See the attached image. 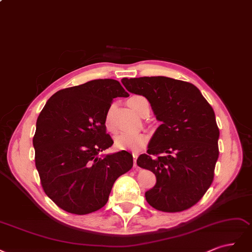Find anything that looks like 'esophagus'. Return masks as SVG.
<instances>
[{
    "label": "esophagus",
    "mask_w": 252,
    "mask_h": 252,
    "mask_svg": "<svg viewBox=\"0 0 252 252\" xmlns=\"http://www.w3.org/2000/svg\"><path fill=\"white\" fill-rule=\"evenodd\" d=\"M137 157H138V153H133V158H134V166L136 167V165H137Z\"/></svg>",
    "instance_id": "34e87169"
}]
</instances>
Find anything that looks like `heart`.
Masks as SVG:
<instances>
[{
  "label": "heart",
  "instance_id": "1",
  "mask_svg": "<svg viewBox=\"0 0 252 252\" xmlns=\"http://www.w3.org/2000/svg\"><path fill=\"white\" fill-rule=\"evenodd\" d=\"M141 96H134L131 97L127 100V104L131 107L133 111L136 112L135 107L133 105L134 101L137 98H140ZM105 127H107L109 131L112 128L111 126V112L109 111L105 115ZM147 141V138H145V135L140 133V132H136V131H129V132H121L115 137V147L119 150H126V149H131V150H137L140 149L142 145Z\"/></svg>",
  "mask_w": 252,
  "mask_h": 252
}]
</instances>
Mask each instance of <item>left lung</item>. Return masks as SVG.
I'll return each mask as SVG.
<instances>
[{
  "label": "left lung",
  "mask_w": 252,
  "mask_h": 252,
  "mask_svg": "<svg viewBox=\"0 0 252 252\" xmlns=\"http://www.w3.org/2000/svg\"><path fill=\"white\" fill-rule=\"evenodd\" d=\"M129 93L142 95L161 125L137 164L152 170L156 184L145 191L161 212L189 209L212 185L220 131L215 112L192 84L165 76L123 78Z\"/></svg>",
  "instance_id": "1"
}]
</instances>
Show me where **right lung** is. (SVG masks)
Wrapping results in <instances>:
<instances>
[{
	"label": "right lung",
	"instance_id": "obj_1",
	"mask_svg": "<svg viewBox=\"0 0 252 252\" xmlns=\"http://www.w3.org/2000/svg\"><path fill=\"white\" fill-rule=\"evenodd\" d=\"M128 93L115 79H95L53 94L36 120L35 166L46 194L68 213L87 215L108 202L117 178L133 166L112 147L104 121L112 100Z\"/></svg>",
	"mask_w": 252,
	"mask_h": 252
}]
</instances>
